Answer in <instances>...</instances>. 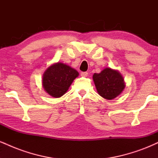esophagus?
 <instances>
[{
  "instance_id": "34e87169",
  "label": "esophagus",
  "mask_w": 158,
  "mask_h": 158,
  "mask_svg": "<svg viewBox=\"0 0 158 158\" xmlns=\"http://www.w3.org/2000/svg\"><path fill=\"white\" fill-rule=\"evenodd\" d=\"M88 73H87V72H81V77H88Z\"/></svg>"
}]
</instances>
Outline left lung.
<instances>
[{
  "label": "left lung",
  "instance_id": "8db88e82",
  "mask_svg": "<svg viewBox=\"0 0 158 158\" xmlns=\"http://www.w3.org/2000/svg\"><path fill=\"white\" fill-rule=\"evenodd\" d=\"M93 79L98 94L105 99H113L124 90V79L118 70L106 68L99 73H94Z\"/></svg>",
  "mask_w": 158,
  "mask_h": 158
}]
</instances>
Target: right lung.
I'll return each mask as SVG.
<instances>
[{
  "instance_id": "right-lung-1",
  "label": "right lung",
  "mask_w": 158,
  "mask_h": 158,
  "mask_svg": "<svg viewBox=\"0 0 158 158\" xmlns=\"http://www.w3.org/2000/svg\"><path fill=\"white\" fill-rule=\"evenodd\" d=\"M79 76L77 70L58 62L50 65L43 74L42 85L45 91L52 97H61Z\"/></svg>"
}]
</instances>
